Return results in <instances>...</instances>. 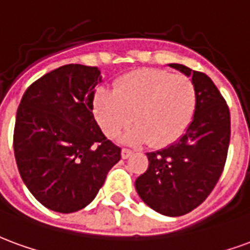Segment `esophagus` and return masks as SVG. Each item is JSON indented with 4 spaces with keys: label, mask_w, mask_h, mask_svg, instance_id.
<instances>
[{
    "label": "esophagus",
    "mask_w": 250,
    "mask_h": 250,
    "mask_svg": "<svg viewBox=\"0 0 250 250\" xmlns=\"http://www.w3.org/2000/svg\"><path fill=\"white\" fill-rule=\"evenodd\" d=\"M132 150L130 149H126V147H124L123 152H121V156H123V158H129L130 156H132Z\"/></svg>",
    "instance_id": "esophagus-1"
}]
</instances>
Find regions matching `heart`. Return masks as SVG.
I'll return each instance as SVG.
<instances>
[{
  "label": "heart",
  "mask_w": 250,
  "mask_h": 250,
  "mask_svg": "<svg viewBox=\"0 0 250 250\" xmlns=\"http://www.w3.org/2000/svg\"><path fill=\"white\" fill-rule=\"evenodd\" d=\"M197 107V90L187 76L160 69L129 73L118 81L116 92L98 90L94 114L104 133L114 137L132 124L126 141L167 146L187 132Z\"/></svg>",
  "instance_id": "heart-1"
}]
</instances>
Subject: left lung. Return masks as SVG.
Masks as SVG:
<instances>
[{"label": "left lung", "instance_id": "obj_1", "mask_svg": "<svg viewBox=\"0 0 250 250\" xmlns=\"http://www.w3.org/2000/svg\"><path fill=\"white\" fill-rule=\"evenodd\" d=\"M169 66L192 77L197 107L180 140L165 149L146 153L149 167L136 180V190L153 210L177 217L201 205L221 177L230 141V113L205 73L180 63Z\"/></svg>", "mask_w": 250, "mask_h": 250}]
</instances>
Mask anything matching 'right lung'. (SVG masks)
Masks as SVG:
<instances>
[{"label": "right lung", "mask_w": 250, "mask_h": 250, "mask_svg": "<svg viewBox=\"0 0 250 250\" xmlns=\"http://www.w3.org/2000/svg\"><path fill=\"white\" fill-rule=\"evenodd\" d=\"M97 66L63 65L23 93L13 147L29 192L50 210L73 213L94 200L121 147L107 140L93 114Z\"/></svg>", "instance_id": "add662e5"}]
</instances>
